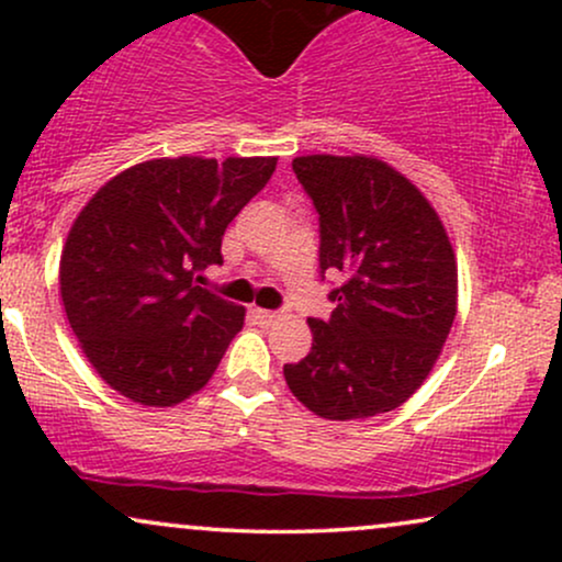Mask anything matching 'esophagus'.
Returning <instances> with one entry per match:
<instances>
[{"label":"esophagus","mask_w":562,"mask_h":562,"mask_svg":"<svg viewBox=\"0 0 562 562\" xmlns=\"http://www.w3.org/2000/svg\"><path fill=\"white\" fill-rule=\"evenodd\" d=\"M254 317L261 322V325H272V322H277L282 317L280 312H269V308H254Z\"/></svg>","instance_id":"1"}]
</instances>
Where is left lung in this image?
I'll use <instances>...</instances> for the list:
<instances>
[{"instance_id":"obj_1","label":"left lung","mask_w":562,"mask_h":562,"mask_svg":"<svg viewBox=\"0 0 562 562\" xmlns=\"http://www.w3.org/2000/svg\"><path fill=\"white\" fill-rule=\"evenodd\" d=\"M293 171L319 214V274L330 319L308 317L314 344L285 364L288 389L325 420L402 406L434 370L457 314L454 250L434 205L378 158L301 156Z\"/></svg>"}]
</instances>
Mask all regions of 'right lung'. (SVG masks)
Listing matches in <instances>:
<instances>
[{
  "label": "right lung",
  "mask_w": 562,
  "mask_h": 562,
  "mask_svg": "<svg viewBox=\"0 0 562 562\" xmlns=\"http://www.w3.org/2000/svg\"><path fill=\"white\" fill-rule=\"evenodd\" d=\"M277 158H158L83 205L60 256V295L97 375L145 406L203 389L245 308L200 288L222 237Z\"/></svg>",
  "instance_id": "add662e5"
}]
</instances>
